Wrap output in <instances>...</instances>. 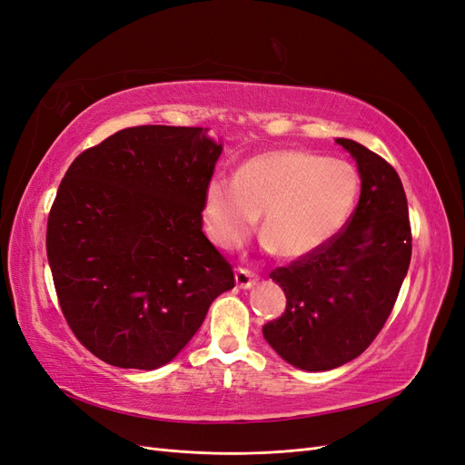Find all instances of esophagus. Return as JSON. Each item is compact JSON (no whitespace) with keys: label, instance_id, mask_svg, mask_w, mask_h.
I'll list each match as a JSON object with an SVG mask.
<instances>
[{"label":"esophagus","instance_id":"1","mask_svg":"<svg viewBox=\"0 0 465 465\" xmlns=\"http://www.w3.org/2000/svg\"><path fill=\"white\" fill-rule=\"evenodd\" d=\"M234 279H236V285L241 287V289H250V287L256 285L258 275L252 273L250 270H246V267H236Z\"/></svg>","mask_w":465,"mask_h":465}]
</instances>
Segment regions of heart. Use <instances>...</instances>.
I'll use <instances>...</instances> for the list:
<instances>
[{"label": "heart", "instance_id": "1", "mask_svg": "<svg viewBox=\"0 0 465 465\" xmlns=\"http://www.w3.org/2000/svg\"><path fill=\"white\" fill-rule=\"evenodd\" d=\"M359 195L361 176L343 159L299 149L265 151L238 168L234 180L207 182L202 221L209 241L231 252L248 241L262 215L270 248L297 260L341 232Z\"/></svg>", "mask_w": 465, "mask_h": 465}]
</instances>
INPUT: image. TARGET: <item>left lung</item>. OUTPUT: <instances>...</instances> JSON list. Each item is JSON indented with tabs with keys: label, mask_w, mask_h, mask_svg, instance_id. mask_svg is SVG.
Here are the masks:
<instances>
[{
	"label": "left lung",
	"mask_w": 465,
	"mask_h": 465,
	"mask_svg": "<svg viewBox=\"0 0 465 465\" xmlns=\"http://www.w3.org/2000/svg\"><path fill=\"white\" fill-rule=\"evenodd\" d=\"M335 142L357 161L359 203L328 244L270 273L287 306L262 328L277 355L304 371L341 367L376 340L411 262L410 211L396 168L353 139Z\"/></svg>",
	"instance_id": "1"
}]
</instances>
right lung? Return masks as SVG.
Here are the masks:
<instances>
[{
  "mask_svg": "<svg viewBox=\"0 0 465 465\" xmlns=\"http://www.w3.org/2000/svg\"><path fill=\"white\" fill-rule=\"evenodd\" d=\"M207 130L135 125L83 151L52 203L46 254L62 314L94 357L153 371L173 361L232 265L202 227L223 151Z\"/></svg>",
  "mask_w": 465,
  "mask_h": 465,
  "instance_id": "right-lung-1",
  "label": "right lung"
}]
</instances>
